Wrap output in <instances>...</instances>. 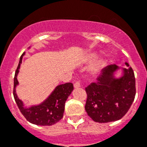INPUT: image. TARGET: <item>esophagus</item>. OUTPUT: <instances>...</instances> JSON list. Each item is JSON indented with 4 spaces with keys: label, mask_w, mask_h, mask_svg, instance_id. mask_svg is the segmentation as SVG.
Here are the masks:
<instances>
[{
    "label": "esophagus",
    "mask_w": 147,
    "mask_h": 147,
    "mask_svg": "<svg viewBox=\"0 0 147 147\" xmlns=\"http://www.w3.org/2000/svg\"><path fill=\"white\" fill-rule=\"evenodd\" d=\"M80 83L79 82H76V83H74V88H80Z\"/></svg>",
    "instance_id": "esophagus-1"
}]
</instances>
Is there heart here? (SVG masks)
Wrapping results in <instances>:
<instances>
[{"mask_svg": "<svg viewBox=\"0 0 147 147\" xmlns=\"http://www.w3.org/2000/svg\"><path fill=\"white\" fill-rule=\"evenodd\" d=\"M96 57L97 54H96V53H91V54H88V56L87 57L86 61L87 62H92V61L94 60ZM103 59H100V60L97 61V62L92 66L91 69H90V72H91V74H97L102 70V68L103 67Z\"/></svg>", "mask_w": 147, "mask_h": 147, "instance_id": "heart-1", "label": "heart"}]
</instances>
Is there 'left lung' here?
Masks as SVG:
<instances>
[{
  "label": "left lung",
  "mask_w": 147,
  "mask_h": 147,
  "mask_svg": "<svg viewBox=\"0 0 147 147\" xmlns=\"http://www.w3.org/2000/svg\"><path fill=\"white\" fill-rule=\"evenodd\" d=\"M113 64L105 67L97 81L86 88L87 113L94 121L107 123L121 119L130 108L136 96V79L133 70ZM122 70V74H115Z\"/></svg>",
  "instance_id": "obj_1"
}]
</instances>
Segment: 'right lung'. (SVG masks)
I'll use <instances>...</instances> for the list:
<instances>
[{
	"label": "right lung",
	"mask_w": 147,
	"mask_h": 147,
	"mask_svg": "<svg viewBox=\"0 0 147 147\" xmlns=\"http://www.w3.org/2000/svg\"><path fill=\"white\" fill-rule=\"evenodd\" d=\"M29 47L28 49H30ZM23 53L20 58L18 68L15 71L14 78V98L18 107L24 117L33 124L38 126H51L57 123L63 116L65 110V104L74 90L72 83H65L56 86L51 94L44 101L37 105L26 106L24 102L18 96L16 92L17 87L19 85L18 75L20 68Z\"/></svg>",
	"instance_id": "right-lung-1"
}]
</instances>
